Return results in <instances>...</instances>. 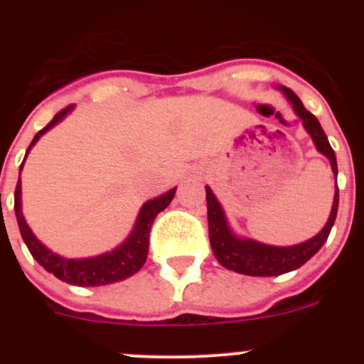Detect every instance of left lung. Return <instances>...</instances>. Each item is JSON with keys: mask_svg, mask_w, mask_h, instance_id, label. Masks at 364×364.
<instances>
[{"mask_svg": "<svg viewBox=\"0 0 364 364\" xmlns=\"http://www.w3.org/2000/svg\"><path fill=\"white\" fill-rule=\"evenodd\" d=\"M277 90H280L289 100V104L292 105L296 116L301 119L303 128L311 137L317 151L329 160L333 176L336 179V176H338L336 155L318 119L310 111L304 109L303 102L297 98L294 91L285 86H277ZM205 203H208L209 243H211L216 260L227 269L248 274V277H278V274L289 273V271H294L303 266L328 241L329 232L335 225L336 213H338V185H335L331 213H329L328 222L322 227L321 232L315 234L310 240L303 241V243L292 245V247H273V245L260 243V241L250 240V237L237 236L230 229L225 211H223L222 204L218 203V199H216L209 186H205Z\"/></svg>", "mask_w": 364, "mask_h": 364, "instance_id": "obj_1", "label": "left lung"}]
</instances>
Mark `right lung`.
Here are the masks:
<instances>
[{"label":"right lung","instance_id":"1","mask_svg":"<svg viewBox=\"0 0 364 364\" xmlns=\"http://www.w3.org/2000/svg\"><path fill=\"white\" fill-rule=\"evenodd\" d=\"M73 111V105L63 109L54 116V119L47 124L46 128L38 132L33 137L31 144L26 149V156L29 155L33 146L38 142L46 132L50 128L56 127L58 123L65 119L70 112ZM26 156L21 164V171L26 161ZM176 188L168 190V192L161 193V196L155 197L151 200H146L142 204L141 211H139L137 220L134 223V229L128 234L127 240L116 247L111 252L100 253L95 257H84V259H67L46 247L38 237L33 234L29 225L26 223V218L23 215V185H21V178L16 186V196H14V209H16L17 223H19L21 236H23L26 247H28L29 253L33 259L40 264L46 271L53 273L54 277L60 278L61 282H67L70 285H77V287H100V285L116 284V282L127 280L128 277L137 273L142 266H144L146 259H148L149 250V230H151L153 222H155L156 215L164 211L171 200L174 199Z\"/></svg>","mask_w":364,"mask_h":364}]
</instances>
